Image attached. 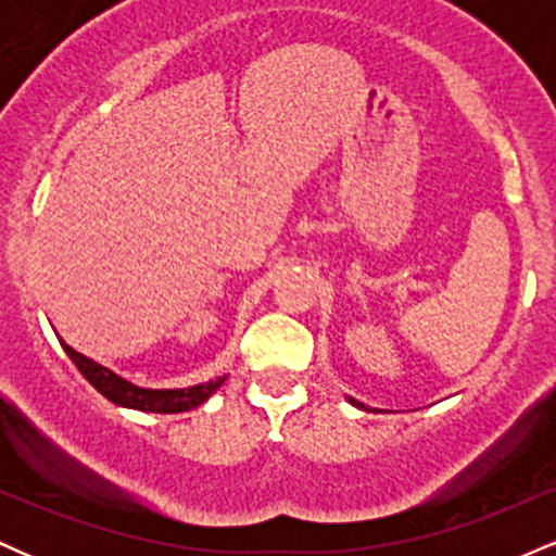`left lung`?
<instances>
[{
    "instance_id": "1",
    "label": "left lung",
    "mask_w": 556,
    "mask_h": 556,
    "mask_svg": "<svg viewBox=\"0 0 556 556\" xmlns=\"http://www.w3.org/2000/svg\"><path fill=\"white\" fill-rule=\"evenodd\" d=\"M350 402H355V400H350ZM355 405H358V407H363V405H361V402H355Z\"/></svg>"
}]
</instances>
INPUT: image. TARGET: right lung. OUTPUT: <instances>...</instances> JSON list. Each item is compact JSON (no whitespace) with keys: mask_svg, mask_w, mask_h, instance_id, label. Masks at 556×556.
<instances>
[{"mask_svg":"<svg viewBox=\"0 0 556 556\" xmlns=\"http://www.w3.org/2000/svg\"><path fill=\"white\" fill-rule=\"evenodd\" d=\"M62 342V340H60ZM65 353L70 355V361L78 366V371L86 376L91 384L104 394L106 400L114 402V405L123 407H136V410H149V413H185L193 410V407L206 402L212 394L219 389V384L225 379L208 381V384H198V387H188V389H140L130 381H125L123 376L112 374L110 368L99 366L86 355L75 353L70 344L62 342Z\"/></svg>","mask_w":556,"mask_h":556,"instance_id":"right-lung-1","label":"right lung"}]
</instances>
